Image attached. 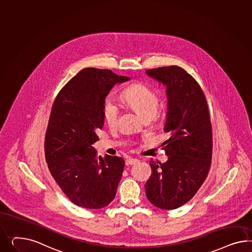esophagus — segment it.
I'll return each mask as SVG.
<instances>
[{
    "mask_svg": "<svg viewBox=\"0 0 252 252\" xmlns=\"http://www.w3.org/2000/svg\"><path fill=\"white\" fill-rule=\"evenodd\" d=\"M138 162V159L137 158H129L126 159V163L129 164V165H134V164L137 163Z\"/></svg>",
    "mask_w": 252,
    "mask_h": 252,
    "instance_id": "esophagus-1",
    "label": "esophagus"
}]
</instances>
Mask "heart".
I'll list each match as a JSON object with an SVG mask.
<instances>
[{"mask_svg":"<svg viewBox=\"0 0 252 252\" xmlns=\"http://www.w3.org/2000/svg\"><path fill=\"white\" fill-rule=\"evenodd\" d=\"M120 100L129 108L136 111L146 121L156 116L159 105V97L156 91L142 82H135L123 90ZM120 111L116 102L110 98L102 102V119L109 127H115L118 124Z\"/></svg>","mask_w":252,"mask_h":252,"instance_id":"heart-1","label":"heart"}]
</instances>
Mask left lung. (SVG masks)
Wrapping results in <instances>:
<instances>
[{
    "instance_id": "1",
    "label": "left lung",
    "mask_w": 252,
    "mask_h": 252,
    "mask_svg": "<svg viewBox=\"0 0 252 252\" xmlns=\"http://www.w3.org/2000/svg\"><path fill=\"white\" fill-rule=\"evenodd\" d=\"M147 74L167 86L169 107L162 144L165 163L150 160L151 175L145 184L151 204L163 210L189 202L208 175L212 163L213 130L204 92L195 79L176 65L151 68Z\"/></svg>"
}]
</instances>
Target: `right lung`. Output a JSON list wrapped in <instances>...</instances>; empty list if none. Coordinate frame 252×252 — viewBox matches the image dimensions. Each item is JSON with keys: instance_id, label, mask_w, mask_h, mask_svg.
Listing matches in <instances>:
<instances>
[{"instance_id": "right-lung-1", "label": "right lung", "mask_w": 252, "mask_h": 252, "mask_svg": "<svg viewBox=\"0 0 252 252\" xmlns=\"http://www.w3.org/2000/svg\"><path fill=\"white\" fill-rule=\"evenodd\" d=\"M110 69L86 68L55 98L45 136V156L55 182L73 204L100 209L116 196L125 160L98 156L92 146L102 129V102L116 83L129 81Z\"/></svg>"}]
</instances>
